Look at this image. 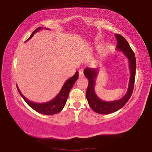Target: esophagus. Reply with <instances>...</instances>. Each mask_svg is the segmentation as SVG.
<instances>
[{
	"mask_svg": "<svg viewBox=\"0 0 152 152\" xmlns=\"http://www.w3.org/2000/svg\"><path fill=\"white\" fill-rule=\"evenodd\" d=\"M79 77H80V78H83V77H84V74H83V70H80V71H79Z\"/></svg>",
	"mask_w": 152,
	"mask_h": 152,
	"instance_id": "obj_1",
	"label": "esophagus"
}]
</instances>
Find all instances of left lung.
<instances>
[{"label":"left lung","mask_w":152,"mask_h":152,"mask_svg":"<svg viewBox=\"0 0 152 152\" xmlns=\"http://www.w3.org/2000/svg\"><path fill=\"white\" fill-rule=\"evenodd\" d=\"M116 37L118 44L116 49L121 51L124 55L127 58L129 63L130 69V78L129 86L126 94L121 99L114 100V101H103L97 96L94 91V86L96 84V79L98 75V68H85L84 74L86 78L89 80L88 87L86 91V98L88 101L89 105L95 112L100 114H109L115 112L121 109L131 97L133 93L134 85L135 82L136 62L135 54L130 48L129 43L125 38L121 34H116Z\"/></svg>","instance_id":"1"}]
</instances>
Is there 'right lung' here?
I'll list each match as a JSON object with an SVG mask.
<instances>
[{
    "label": "right lung",
    "mask_w": 152,
    "mask_h": 152,
    "mask_svg": "<svg viewBox=\"0 0 152 152\" xmlns=\"http://www.w3.org/2000/svg\"><path fill=\"white\" fill-rule=\"evenodd\" d=\"M41 29L42 27H38V28L36 29V30H34L33 31V33L31 34L30 37H29L27 40L30 39V38L34 36V34L37 32L38 31H39L40 29ZM78 78V72H76L73 76L68 79V80L64 83L63 86L61 89V91H60L58 94L54 99L50 100V101L49 102H44V103H36V102L30 101V100L27 99V98L21 94L20 91L19 90V89L18 88V87H17V89H18V91L19 94H20V95L22 96L23 99L25 100V101L27 102V104H28L29 107H31L34 110H35L36 112L45 115H54L61 112V111L63 109L64 107H65L68 96H69V91L72 89V87H73V85H74V83H75Z\"/></svg>",
    "instance_id": "1"
}]
</instances>
